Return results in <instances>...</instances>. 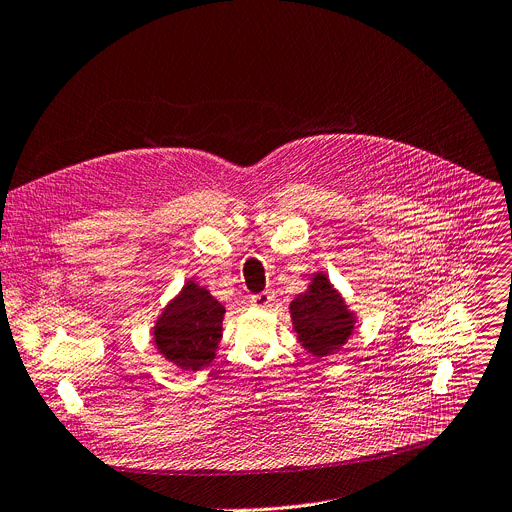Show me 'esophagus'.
I'll use <instances>...</instances> for the list:
<instances>
[{"instance_id":"1","label":"esophagus","mask_w":512,"mask_h":512,"mask_svg":"<svg viewBox=\"0 0 512 512\" xmlns=\"http://www.w3.org/2000/svg\"><path fill=\"white\" fill-rule=\"evenodd\" d=\"M273 300H275V294H273V292H267V290L251 296V304L257 306V308H267V306H271Z\"/></svg>"}]
</instances>
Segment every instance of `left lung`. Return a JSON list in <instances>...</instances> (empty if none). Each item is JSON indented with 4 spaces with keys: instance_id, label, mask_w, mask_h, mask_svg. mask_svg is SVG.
<instances>
[{
    "instance_id": "obj_1",
    "label": "left lung",
    "mask_w": 512,
    "mask_h": 512,
    "mask_svg": "<svg viewBox=\"0 0 512 512\" xmlns=\"http://www.w3.org/2000/svg\"><path fill=\"white\" fill-rule=\"evenodd\" d=\"M300 343L316 357L331 355L353 333V314L322 273L312 277L310 288L290 304Z\"/></svg>"
}]
</instances>
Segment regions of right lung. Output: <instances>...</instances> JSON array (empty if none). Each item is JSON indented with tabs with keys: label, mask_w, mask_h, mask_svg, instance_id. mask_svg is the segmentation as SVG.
I'll return each mask as SVG.
<instances>
[{
	"label": "right lung",
	"mask_w": 512,
	"mask_h": 512,
	"mask_svg": "<svg viewBox=\"0 0 512 512\" xmlns=\"http://www.w3.org/2000/svg\"><path fill=\"white\" fill-rule=\"evenodd\" d=\"M224 306L190 282L165 308L153 331L157 349L177 367L196 371L208 365L222 337Z\"/></svg>",
	"instance_id": "add662e5"
}]
</instances>
